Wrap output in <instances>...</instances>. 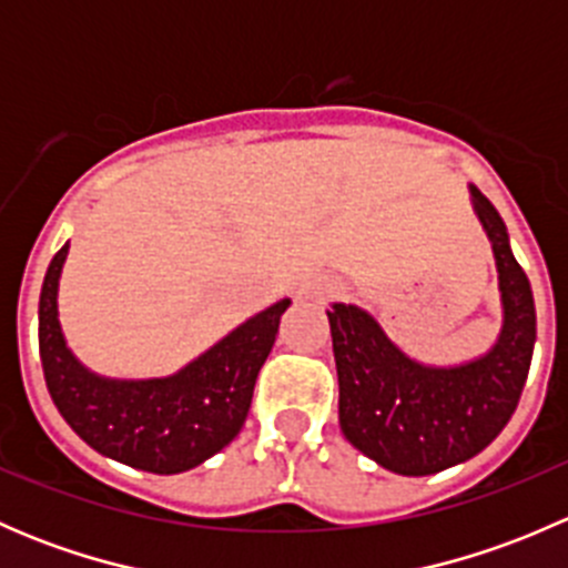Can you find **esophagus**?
<instances>
[{
    "label": "esophagus",
    "instance_id": "1",
    "mask_svg": "<svg viewBox=\"0 0 568 568\" xmlns=\"http://www.w3.org/2000/svg\"><path fill=\"white\" fill-rule=\"evenodd\" d=\"M337 291H341V283H337V280H332V277H318V280H313L311 285H307L305 294H307V296H316V300H321V296H332V294H337Z\"/></svg>",
    "mask_w": 568,
    "mask_h": 568
}]
</instances>
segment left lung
Segmentation results:
<instances>
[{
	"label": "left lung",
	"mask_w": 568,
	"mask_h": 568,
	"mask_svg": "<svg viewBox=\"0 0 568 568\" xmlns=\"http://www.w3.org/2000/svg\"><path fill=\"white\" fill-rule=\"evenodd\" d=\"M469 203L491 244L503 324L484 354L420 363L368 311L332 302L337 420L359 454L398 475H434L478 456L511 420L530 371L536 305L495 205L469 183Z\"/></svg>",
	"instance_id": "1"
}]
</instances>
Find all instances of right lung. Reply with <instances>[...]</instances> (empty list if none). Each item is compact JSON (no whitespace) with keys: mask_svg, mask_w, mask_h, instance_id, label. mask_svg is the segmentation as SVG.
<instances>
[{"mask_svg":"<svg viewBox=\"0 0 568 568\" xmlns=\"http://www.w3.org/2000/svg\"><path fill=\"white\" fill-rule=\"evenodd\" d=\"M68 244L51 257L40 288L38 341L45 387L68 426L106 459L156 475L197 467L236 439L291 300L250 316L170 376L114 379L90 371L60 324Z\"/></svg>","mask_w":568,"mask_h":568,"instance_id":"1","label":"right lung"}]
</instances>
